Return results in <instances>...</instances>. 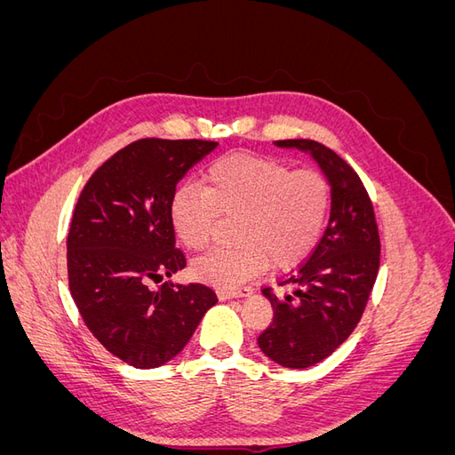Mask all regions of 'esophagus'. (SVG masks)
<instances>
[{
	"label": "esophagus",
	"mask_w": 455,
	"mask_h": 455,
	"mask_svg": "<svg viewBox=\"0 0 455 455\" xmlns=\"http://www.w3.org/2000/svg\"><path fill=\"white\" fill-rule=\"evenodd\" d=\"M252 291L251 288H239V291H218V296L222 299H229V298H243V296H249Z\"/></svg>",
	"instance_id": "34e87169"
}]
</instances>
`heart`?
<instances>
[{
	"label": "heart",
	"mask_w": 455,
	"mask_h": 455,
	"mask_svg": "<svg viewBox=\"0 0 455 455\" xmlns=\"http://www.w3.org/2000/svg\"><path fill=\"white\" fill-rule=\"evenodd\" d=\"M204 188L180 186L171 199V220L186 249L214 243L222 218H235V244L197 259L199 279L235 288L269 264H299L319 243L330 209V186L315 171H292L279 159L228 154L206 169Z\"/></svg>",
	"instance_id": "1"
}]
</instances>
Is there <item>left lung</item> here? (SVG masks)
<instances>
[{"instance_id": "obj_1", "label": "left lung", "mask_w": 455, "mask_h": 455, "mask_svg": "<svg viewBox=\"0 0 455 455\" xmlns=\"http://www.w3.org/2000/svg\"><path fill=\"white\" fill-rule=\"evenodd\" d=\"M279 148L309 154L330 184V220L307 259L279 281L292 294H264L273 307L271 324L258 346L286 368H307L324 361L346 341L364 313L379 269V233L368 191L336 151L315 140H277Z\"/></svg>"}]
</instances>
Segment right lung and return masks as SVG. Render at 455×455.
<instances>
[{
	"label": "right lung",
	"instance_id": "1",
	"mask_svg": "<svg viewBox=\"0 0 455 455\" xmlns=\"http://www.w3.org/2000/svg\"><path fill=\"white\" fill-rule=\"evenodd\" d=\"M211 140H136L94 171L68 233V283L87 328L117 359L157 368L180 353L216 301L211 286L164 281L186 267L171 199Z\"/></svg>",
	"mask_w": 455,
	"mask_h": 455
}]
</instances>
